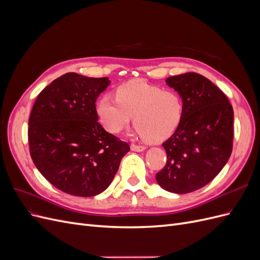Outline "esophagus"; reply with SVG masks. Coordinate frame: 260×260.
<instances>
[{"mask_svg": "<svg viewBox=\"0 0 260 260\" xmlns=\"http://www.w3.org/2000/svg\"><path fill=\"white\" fill-rule=\"evenodd\" d=\"M131 149L135 152H142L145 149V146L138 145V144H131Z\"/></svg>", "mask_w": 260, "mask_h": 260, "instance_id": "esophagus-1", "label": "esophagus"}]
</instances>
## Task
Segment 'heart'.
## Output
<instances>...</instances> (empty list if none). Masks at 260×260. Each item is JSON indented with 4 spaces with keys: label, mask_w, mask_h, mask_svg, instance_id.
I'll return each instance as SVG.
<instances>
[{
    "label": "heart",
    "mask_w": 260,
    "mask_h": 260,
    "mask_svg": "<svg viewBox=\"0 0 260 260\" xmlns=\"http://www.w3.org/2000/svg\"><path fill=\"white\" fill-rule=\"evenodd\" d=\"M115 96L101 98L96 106L101 122L109 132L123 130L133 116L137 135L157 142L171 136L182 119L183 101L174 90L130 81L118 86Z\"/></svg>",
    "instance_id": "heart-1"
}]
</instances>
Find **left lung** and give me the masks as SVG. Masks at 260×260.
<instances>
[{
  "mask_svg": "<svg viewBox=\"0 0 260 260\" xmlns=\"http://www.w3.org/2000/svg\"><path fill=\"white\" fill-rule=\"evenodd\" d=\"M167 84L182 98L183 116L162 146L167 154L156 181L165 190L185 194L205 186L224 167L233 147V108L206 77L185 73Z\"/></svg>",
  "mask_w": 260,
  "mask_h": 260,
  "instance_id": "obj_1",
  "label": "left lung"
}]
</instances>
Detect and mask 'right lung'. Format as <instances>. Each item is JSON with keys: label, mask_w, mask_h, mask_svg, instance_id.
<instances>
[{"label": "right lung", "mask_w": 260, "mask_h": 260, "mask_svg": "<svg viewBox=\"0 0 260 260\" xmlns=\"http://www.w3.org/2000/svg\"><path fill=\"white\" fill-rule=\"evenodd\" d=\"M107 77L68 73L39 94L29 118V151L41 175L58 190L90 198L112 183L127 142L98 121L95 102Z\"/></svg>", "instance_id": "1"}]
</instances>
